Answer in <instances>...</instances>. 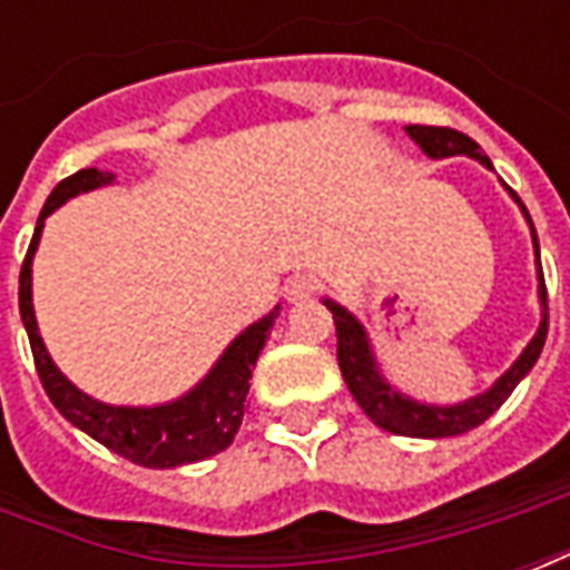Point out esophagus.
I'll use <instances>...</instances> for the list:
<instances>
[{"label": "esophagus", "mask_w": 570, "mask_h": 570, "mask_svg": "<svg viewBox=\"0 0 570 570\" xmlns=\"http://www.w3.org/2000/svg\"><path fill=\"white\" fill-rule=\"evenodd\" d=\"M317 289H321L317 277H311V274H296V277H289V281H286L284 296L289 298V302H305V298L314 296Z\"/></svg>", "instance_id": "34e87169"}]
</instances>
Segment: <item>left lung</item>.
I'll return each mask as SVG.
<instances>
[{"instance_id": "8db88e82", "label": "left lung", "mask_w": 570, "mask_h": 570, "mask_svg": "<svg viewBox=\"0 0 570 570\" xmlns=\"http://www.w3.org/2000/svg\"><path fill=\"white\" fill-rule=\"evenodd\" d=\"M406 134L421 146V151L440 161V158H454V155H466L482 167L494 170L489 161V155L479 149L476 142L470 140L466 134L452 128H428V125H409ZM507 188V186H503ZM510 198L519 204V210L525 216L528 228H531V244H534V268H538V302H540V323L534 338L522 347V354L513 360V366L503 372L501 379H494L491 387H485L482 394L466 396L461 403L452 406H440V403H421L415 396L403 394L400 387L384 379L375 347L366 333V326L335 298H323V305L333 311L335 333H338V370L345 375L347 391L354 394L357 406L370 415L375 428L396 433V436H419V440H442V436H461L466 430L479 428L482 421L491 419L498 409L507 403V396L513 394L515 384L525 379L528 372L534 370L543 342H547V284H543V268H540V244L534 223L528 216L525 204L519 200L513 188H507Z\"/></svg>"}]
</instances>
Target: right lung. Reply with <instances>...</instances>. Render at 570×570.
Listing matches in <instances>:
<instances>
[{
    "label": "right lung",
    "mask_w": 570,
    "mask_h": 570,
    "mask_svg": "<svg viewBox=\"0 0 570 570\" xmlns=\"http://www.w3.org/2000/svg\"><path fill=\"white\" fill-rule=\"evenodd\" d=\"M112 183H116V174L85 167L79 174L67 176L63 183H57L55 191L48 195L36 232H32L23 268H20V321L30 335L32 360H36V372L42 379L45 394L51 396L57 412L72 428L85 430L100 445L112 449L134 464L151 466V470L195 464V461L219 454L235 440L237 428L244 421L249 379H253L256 360L265 347V338L272 335L281 305H274L265 317L249 323L244 333H237L219 354V360L213 363L210 372L176 400H167L158 406H112V403L94 400L91 394L79 391L63 372L57 370V363L39 335L36 308H32V259H36V249L42 240L45 219L57 207H63L76 195L112 186Z\"/></svg>",
    "instance_id": "1"
}]
</instances>
